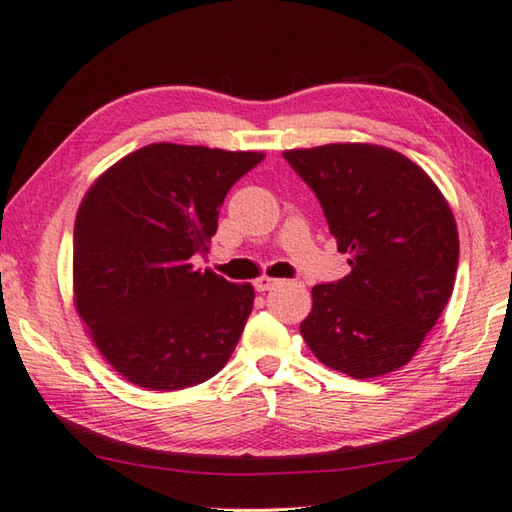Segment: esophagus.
<instances>
[{
    "label": "esophagus",
    "instance_id": "obj_1",
    "mask_svg": "<svg viewBox=\"0 0 512 512\" xmlns=\"http://www.w3.org/2000/svg\"><path fill=\"white\" fill-rule=\"evenodd\" d=\"M255 284V289L257 291H271L273 287H277V284H280V280H273V277H257V280L253 282Z\"/></svg>",
    "mask_w": 512,
    "mask_h": 512
}]
</instances>
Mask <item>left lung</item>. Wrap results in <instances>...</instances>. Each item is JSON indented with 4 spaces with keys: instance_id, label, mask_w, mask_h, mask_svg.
<instances>
[{
    "instance_id": "8db88e82",
    "label": "left lung",
    "mask_w": 512,
    "mask_h": 512,
    "mask_svg": "<svg viewBox=\"0 0 512 512\" xmlns=\"http://www.w3.org/2000/svg\"><path fill=\"white\" fill-rule=\"evenodd\" d=\"M316 194L352 271L311 289L300 334L325 366L354 379L409 363L454 289L458 230L418 164L375 144L284 151Z\"/></svg>"
}]
</instances>
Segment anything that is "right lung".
<instances>
[{"instance_id":"obj_1","label":"right lung","mask_w":512,"mask_h":512,"mask_svg":"<svg viewBox=\"0 0 512 512\" xmlns=\"http://www.w3.org/2000/svg\"><path fill=\"white\" fill-rule=\"evenodd\" d=\"M264 153L149 144L103 173L74 223V302L121 377L180 391L214 377L244 332L255 289L192 266L230 187Z\"/></svg>"}]
</instances>
